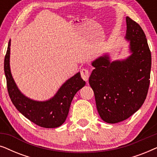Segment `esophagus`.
Segmentation results:
<instances>
[{
    "label": "esophagus",
    "mask_w": 157,
    "mask_h": 157,
    "mask_svg": "<svg viewBox=\"0 0 157 157\" xmlns=\"http://www.w3.org/2000/svg\"><path fill=\"white\" fill-rule=\"evenodd\" d=\"M81 76L82 77L83 80L87 81L89 80L90 76V73L89 71V70L86 69V68H82V69L81 70Z\"/></svg>",
    "instance_id": "esophagus-1"
}]
</instances>
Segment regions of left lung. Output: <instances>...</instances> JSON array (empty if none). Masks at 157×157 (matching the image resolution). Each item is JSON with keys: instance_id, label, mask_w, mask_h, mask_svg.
Listing matches in <instances>:
<instances>
[{"instance_id": "left-lung-1", "label": "left lung", "mask_w": 157, "mask_h": 157, "mask_svg": "<svg viewBox=\"0 0 157 157\" xmlns=\"http://www.w3.org/2000/svg\"><path fill=\"white\" fill-rule=\"evenodd\" d=\"M125 38L129 41L127 59L111 62L104 55L92 62L94 69L89 84L95 96L96 108L103 121L116 124L124 121L142 106L150 83L151 56L144 32L126 17Z\"/></svg>"}]
</instances>
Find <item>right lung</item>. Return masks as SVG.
<instances>
[{"instance_id": "right-lung-1", "label": "right lung", "mask_w": 157, "mask_h": 157, "mask_svg": "<svg viewBox=\"0 0 157 157\" xmlns=\"http://www.w3.org/2000/svg\"><path fill=\"white\" fill-rule=\"evenodd\" d=\"M10 40L4 59V71L12 103L19 112L36 125L44 128L59 127L66 121L75 94L86 84L80 72L68 79L51 99L46 101L32 100L19 91L13 78L10 68Z\"/></svg>"}]
</instances>
